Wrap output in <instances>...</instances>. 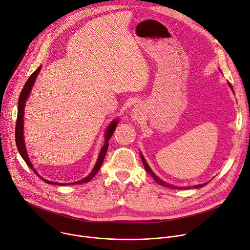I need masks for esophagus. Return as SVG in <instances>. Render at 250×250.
I'll return each instance as SVG.
<instances>
[{
  "label": "esophagus",
  "mask_w": 250,
  "mask_h": 250,
  "mask_svg": "<svg viewBox=\"0 0 250 250\" xmlns=\"http://www.w3.org/2000/svg\"><path fill=\"white\" fill-rule=\"evenodd\" d=\"M144 114V107L142 104H136L131 112V117L134 121H139Z\"/></svg>",
  "instance_id": "esophagus-1"
}]
</instances>
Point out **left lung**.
Returning a JSON list of instances; mask_svg holds the SVG:
<instances>
[{
    "mask_svg": "<svg viewBox=\"0 0 250 250\" xmlns=\"http://www.w3.org/2000/svg\"><path fill=\"white\" fill-rule=\"evenodd\" d=\"M229 83V86L230 87V89L233 91V88H232V85L229 83ZM140 156H141V160H142V162H143V165H144V167H145V169L148 172V174L151 175L153 178H154V180L157 182V183H159L160 185H162V186H165V187H168V188H172V189H188V188H201V187H203V186H205L207 183H203V184H198V185H194V186H187V187H179V186H175V185H171V184H169V183H167L166 181H164V180H162L161 178H159L155 173H154V171L151 169V167H148V165H147V163L146 162V160H145V158H144V156H143V154L141 153L140 154Z\"/></svg>",
    "mask_w": 250,
    "mask_h": 250,
    "instance_id": "8db88e82",
    "label": "left lung"
}]
</instances>
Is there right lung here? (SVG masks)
<instances>
[{
	"mask_svg": "<svg viewBox=\"0 0 250 250\" xmlns=\"http://www.w3.org/2000/svg\"><path fill=\"white\" fill-rule=\"evenodd\" d=\"M41 70V66H39L35 71L34 73H32V75L28 78V80L26 81L21 94H20V98H19V104H18V118H17V124H16V144H17V147L19 149V153L21 154V156L22 157V159L24 160V162L26 163V165L29 167V168L32 169V171L40 178L42 179L44 182L48 183V184H55V185H75V184H81V183H85V182H88L96 173L97 171L99 170V168H101L104 161V158H105V155H106V152H107V148H108V141L109 139L111 138V136L113 135L114 131H115V128L119 122V119H114L113 121H111V123L108 125L107 129L105 130V137H104V145L103 146L101 152H99V156L97 158V161L92 168V170L89 172V174L87 176H85L84 178L79 180V181H76V182H71V183H58V182H54V181H49L43 177H41L39 175V173L37 172V170L34 168L33 165L31 164L30 160H29V157L27 155V151H26V147H25V143H24V135H23V116H24V107H25V104H26V101L28 99V96H29V93L32 89V86L34 84V82L39 74Z\"/></svg>",
	"mask_w": 250,
	"mask_h": 250,
	"instance_id": "add662e5",
	"label": "right lung"
}]
</instances>
